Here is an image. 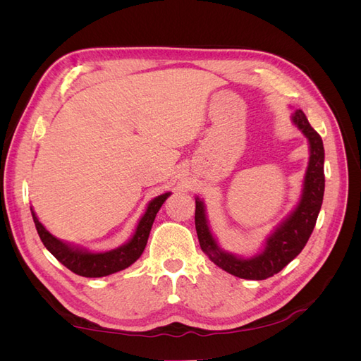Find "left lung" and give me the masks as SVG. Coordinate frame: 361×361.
Masks as SVG:
<instances>
[{"label": "left lung", "mask_w": 361, "mask_h": 361, "mask_svg": "<svg viewBox=\"0 0 361 361\" xmlns=\"http://www.w3.org/2000/svg\"><path fill=\"white\" fill-rule=\"evenodd\" d=\"M292 122L309 140L310 147L302 194L297 207L268 236L265 247L259 255L244 259L221 250L212 236L209 226H207L203 202L199 197L195 199V231H197L203 253L216 267L239 279L265 280L277 274L301 253L313 232L316 220H318L325 188L322 138L310 126L307 117L301 110H297L292 114Z\"/></svg>", "instance_id": "left-lung-1"}]
</instances>
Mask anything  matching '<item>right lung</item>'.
<instances>
[{"label":"right lung","mask_w":361,"mask_h":361,"mask_svg":"<svg viewBox=\"0 0 361 361\" xmlns=\"http://www.w3.org/2000/svg\"><path fill=\"white\" fill-rule=\"evenodd\" d=\"M169 195L170 192L161 194L147 204V209L145 215L140 218L133 238H130L126 244L110 251H104V253H92V251H87L60 241V239H57L47 231L45 226L39 221V218L32 209L31 215L32 220H35L37 233L42 239L43 245L48 248L49 253L56 257L60 264L75 272V274L82 277H105L130 267L141 255H143L152 224L155 221V216L159 211V207L167 200Z\"/></svg>","instance_id":"right-lung-1"}]
</instances>
